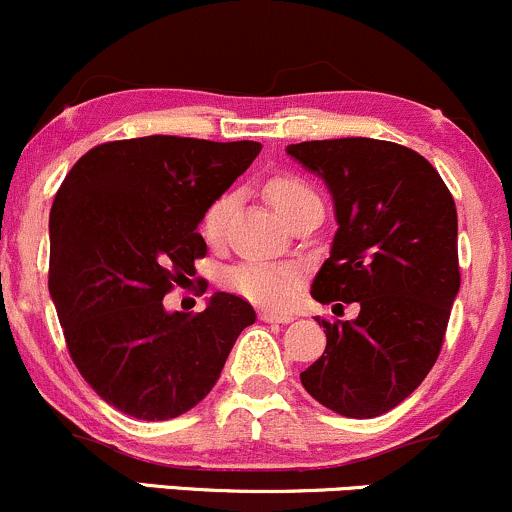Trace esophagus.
I'll use <instances>...</instances> for the list:
<instances>
[{"instance_id": "1", "label": "esophagus", "mask_w": 512, "mask_h": 512, "mask_svg": "<svg viewBox=\"0 0 512 512\" xmlns=\"http://www.w3.org/2000/svg\"><path fill=\"white\" fill-rule=\"evenodd\" d=\"M260 321H265V324H289V321H294V314H279V311H260Z\"/></svg>"}]
</instances>
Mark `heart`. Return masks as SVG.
<instances>
[{"label": "heart", "mask_w": 512, "mask_h": 512, "mask_svg": "<svg viewBox=\"0 0 512 512\" xmlns=\"http://www.w3.org/2000/svg\"><path fill=\"white\" fill-rule=\"evenodd\" d=\"M267 198L284 218L294 213V208L301 206L309 198H319L314 188L297 176H274L267 181ZM238 196L233 191L220 193L208 203V208L201 215V233L206 240H220L228 228L230 215L235 211ZM225 289H230L238 297L252 301L260 306H272L282 309L289 301L297 297L301 287V270L289 262H240V265L228 267L220 277Z\"/></svg>", "instance_id": "b5f03b06"}]
</instances>
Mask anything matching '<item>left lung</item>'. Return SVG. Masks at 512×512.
I'll list each match as a JSON object with an SVG mask.
<instances>
[{
	"label": "left lung",
	"mask_w": 512,
	"mask_h": 512,
	"mask_svg": "<svg viewBox=\"0 0 512 512\" xmlns=\"http://www.w3.org/2000/svg\"><path fill=\"white\" fill-rule=\"evenodd\" d=\"M336 203L338 230L311 297L358 301L353 321H326V351L301 385L353 419L410 397L444 346L459 294V218L451 191L422 154L368 137L289 144Z\"/></svg>",
	"instance_id": "obj_1"
}]
</instances>
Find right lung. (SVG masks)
<instances>
[{
    "label": "right lung",
    "instance_id": "1",
    "mask_svg": "<svg viewBox=\"0 0 512 512\" xmlns=\"http://www.w3.org/2000/svg\"><path fill=\"white\" fill-rule=\"evenodd\" d=\"M260 142L117 139L73 164L51 206L48 292L85 383L129 417L164 422L196 407L220 378L255 311L218 292L196 316L164 297L196 274L213 198L260 154Z\"/></svg>",
    "mask_w": 512,
    "mask_h": 512
}]
</instances>
